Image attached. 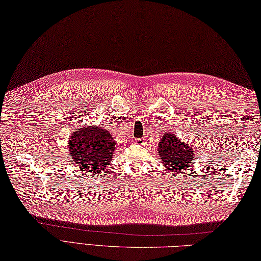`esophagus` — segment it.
Listing matches in <instances>:
<instances>
[{
    "mask_svg": "<svg viewBox=\"0 0 261 261\" xmlns=\"http://www.w3.org/2000/svg\"><path fill=\"white\" fill-rule=\"evenodd\" d=\"M145 140H146L145 138H137V139L134 140V143H135V144H144Z\"/></svg>",
    "mask_w": 261,
    "mask_h": 261,
    "instance_id": "1",
    "label": "esophagus"
}]
</instances>
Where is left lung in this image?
I'll list each match as a JSON object with an SVG mask.
<instances>
[{"label": "left lung", "mask_w": 261, "mask_h": 261, "mask_svg": "<svg viewBox=\"0 0 261 261\" xmlns=\"http://www.w3.org/2000/svg\"><path fill=\"white\" fill-rule=\"evenodd\" d=\"M197 147L179 139L174 133L165 132L158 144V153L161 163L172 174L184 173L196 159Z\"/></svg>", "instance_id": "1"}]
</instances>
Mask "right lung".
Segmentation results:
<instances>
[{
    "label": "right lung",
    "mask_w": 261,
    "mask_h": 261,
    "mask_svg": "<svg viewBox=\"0 0 261 261\" xmlns=\"http://www.w3.org/2000/svg\"><path fill=\"white\" fill-rule=\"evenodd\" d=\"M115 141L109 130L101 126H86L75 129L67 141L73 162L84 171L96 175L112 161Z\"/></svg>",
    "instance_id": "right-lung-1"
}]
</instances>
